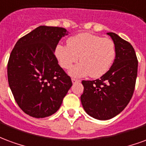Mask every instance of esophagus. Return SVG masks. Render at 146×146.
I'll use <instances>...</instances> for the list:
<instances>
[{
	"mask_svg": "<svg viewBox=\"0 0 146 146\" xmlns=\"http://www.w3.org/2000/svg\"><path fill=\"white\" fill-rule=\"evenodd\" d=\"M72 83L74 84V83H76V82H79L80 80H78V79H75V78H72Z\"/></svg>",
	"mask_w": 146,
	"mask_h": 146,
	"instance_id": "1",
	"label": "esophagus"
}]
</instances>
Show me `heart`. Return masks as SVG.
Returning a JSON list of instances; mask_svg holds the SVG:
<instances>
[{
    "label": "heart",
    "instance_id": "1",
    "mask_svg": "<svg viewBox=\"0 0 146 146\" xmlns=\"http://www.w3.org/2000/svg\"><path fill=\"white\" fill-rule=\"evenodd\" d=\"M55 56L59 64L65 69L70 68L79 57L81 63L69 72L73 77L89 74L92 78H100L109 71L115 59V43L109 38L84 33L70 37L68 45L58 44Z\"/></svg>",
    "mask_w": 146,
    "mask_h": 146
}]
</instances>
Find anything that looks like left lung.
Returning a JSON list of instances; mask_svg holds the SVG:
<instances>
[{
  "label": "left lung",
  "instance_id": "left-lung-1",
  "mask_svg": "<svg viewBox=\"0 0 146 146\" xmlns=\"http://www.w3.org/2000/svg\"><path fill=\"white\" fill-rule=\"evenodd\" d=\"M115 43L116 56L109 71L100 79L83 80L81 102L85 111L105 121L119 114L132 97L138 73V60L131 43L114 33H107Z\"/></svg>",
  "mask_w": 146,
  "mask_h": 146
}]
</instances>
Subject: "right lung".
Returning <instances> with one entry per match:
<instances>
[{"label":"right lung","instance_id":"add662e5","mask_svg":"<svg viewBox=\"0 0 146 146\" xmlns=\"http://www.w3.org/2000/svg\"><path fill=\"white\" fill-rule=\"evenodd\" d=\"M65 29L40 25L18 40L7 63V79L14 98L26 114L46 117L60 108L72 87L71 78L54 55Z\"/></svg>","mask_w":146,"mask_h":146}]
</instances>
